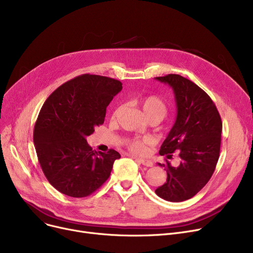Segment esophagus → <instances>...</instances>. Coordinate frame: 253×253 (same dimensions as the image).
Returning <instances> with one entry per match:
<instances>
[{
  "instance_id": "1",
  "label": "esophagus",
  "mask_w": 253,
  "mask_h": 253,
  "mask_svg": "<svg viewBox=\"0 0 253 253\" xmlns=\"http://www.w3.org/2000/svg\"><path fill=\"white\" fill-rule=\"evenodd\" d=\"M136 159L140 164H142L143 166H146V167H152L153 163L150 160H146V159H139V158H134Z\"/></svg>"
}]
</instances>
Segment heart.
<instances>
[{"label": "heart", "instance_id": "b5f03b06", "mask_svg": "<svg viewBox=\"0 0 253 253\" xmlns=\"http://www.w3.org/2000/svg\"><path fill=\"white\" fill-rule=\"evenodd\" d=\"M140 105L144 114H145L148 119H155L158 122H161L168 113V105L162 98L158 97V95H148V97L143 98L140 101ZM120 109H122V107H117L113 113V116H116L119 113ZM150 143L151 140L149 138H134L128 139L126 141V146L128 147V149L136 153H143L146 150V145Z\"/></svg>", "mask_w": 253, "mask_h": 253}]
</instances>
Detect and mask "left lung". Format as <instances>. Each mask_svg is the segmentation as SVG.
<instances>
[{
    "label": "left lung",
    "mask_w": 253,
    "mask_h": 253,
    "mask_svg": "<svg viewBox=\"0 0 253 253\" xmlns=\"http://www.w3.org/2000/svg\"><path fill=\"white\" fill-rule=\"evenodd\" d=\"M172 87L177 116L170 133L163 142L160 154L172 159L177 151L180 164L173 167L167 161V181L155 194L169 202H183L207 184L219 159L222 123L209 95L192 81L169 74L155 77Z\"/></svg>",
    "instance_id": "obj_1"
}]
</instances>
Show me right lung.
Masks as SVG:
<instances>
[{
    "label": "right lung",
    "mask_w": 253,
    "mask_h": 253,
    "mask_svg": "<svg viewBox=\"0 0 253 253\" xmlns=\"http://www.w3.org/2000/svg\"><path fill=\"white\" fill-rule=\"evenodd\" d=\"M123 83L84 74L56 88L43 104L34 128V145L42 171L62 194L84 198L109 178L120 154L92 150L86 141L104 124L106 108Z\"/></svg>",
    "instance_id": "right-lung-1"
}]
</instances>
